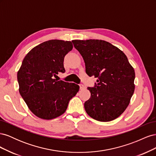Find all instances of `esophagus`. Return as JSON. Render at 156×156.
<instances>
[{
    "label": "esophagus",
    "instance_id": "34e87169",
    "mask_svg": "<svg viewBox=\"0 0 156 156\" xmlns=\"http://www.w3.org/2000/svg\"><path fill=\"white\" fill-rule=\"evenodd\" d=\"M79 87H80V89L81 90H83L84 88V86L83 85V84H79Z\"/></svg>",
    "mask_w": 156,
    "mask_h": 156
}]
</instances>
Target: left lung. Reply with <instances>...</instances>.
<instances>
[{
    "label": "left lung",
    "mask_w": 156,
    "mask_h": 156,
    "mask_svg": "<svg viewBox=\"0 0 156 156\" xmlns=\"http://www.w3.org/2000/svg\"><path fill=\"white\" fill-rule=\"evenodd\" d=\"M83 56L86 73L98 78L84 104L87 114L100 122L116 119L126 110L135 90L133 68L116 47L101 40H73Z\"/></svg>",
    "instance_id": "left-lung-1"
}]
</instances>
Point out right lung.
Wrapping results in <instances>:
<instances>
[{
	"instance_id": "1",
	"label": "right lung",
	"mask_w": 156,
	"mask_h": 156,
	"mask_svg": "<svg viewBox=\"0 0 156 156\" xmlns=\"http://www.w3.org/2000/svg\"><path fill=\"white\" fill-rule=\"evenodd\" d=\"M73 49L72 41H46L31 49L17 72L19 91L33 114L44 120L65 112L69 101L79 91L73 83L53 79L64 73V59Z\"/></svg>"
}]
</instances>
